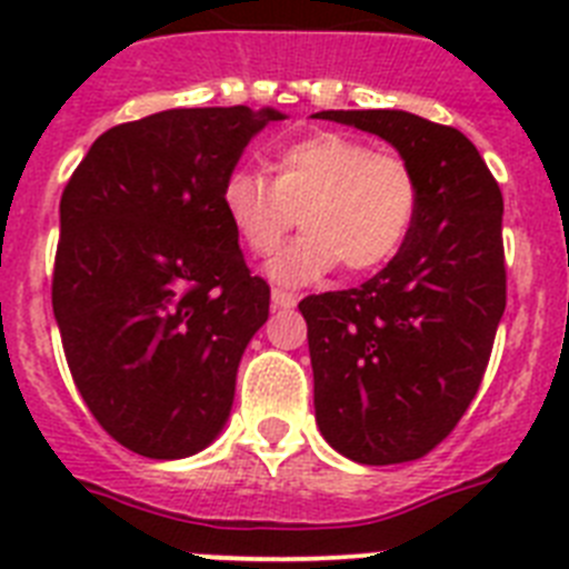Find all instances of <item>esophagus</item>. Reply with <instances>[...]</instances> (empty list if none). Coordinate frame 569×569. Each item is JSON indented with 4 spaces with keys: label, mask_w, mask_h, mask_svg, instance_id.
<instances>
[{
    "label": "esophagus",
    "mask_w": 569,
    "mask_h": 569,
    "mask_svg": "<svg viewBox=\"0 0 569 569\" xmlns=\"http://www.w3.org/2000/svg\"><path fill=\"white\" fill-rule=\"evenodd\" d=\"M270 299H273V308H293L296 301V293H290V290H281V288H273V293H270Z\"/></svg>",
    "instance_id": "esophagus-1"
}]
</instances>
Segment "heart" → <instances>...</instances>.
<instances>
[{"label":"heart","mask_w":569,"mask_h":569,"mask_svg":"<svg viewBox=\"0 0 569 569\" xmlns=\"http://www.w3.org/2000/svg\"><path fill=\"white\" fill-rule=\"evenodd\" d=\"M273 168V182L259 170H230L219 202L253 256L276 253L299 219L305 233L270 261L276 281L299 284L336 264L347 276L370 273L385 268L413 230L421 190L405 156L319 130L281 148Z\"/></svg>","instance_id":"1"}]
</instances>
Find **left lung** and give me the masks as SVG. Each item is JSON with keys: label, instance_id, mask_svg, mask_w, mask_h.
Here are the masks:
<instances>
[{"label": "left lung", "instance_id": "left-lung-1", "mask_svg": "<svg viewBox=\"0 0 569 569\" xmlns=\"http://www.w3.org/2000/svg\"><path fill=\"white\" fill-rule=\"evenodd\" d=\"M393 144L419 176V216L365 284L308 296L321 436L359 465H401L453 433L479 393L507 305L499 182L476 144L407 110H321Z\"/></svg>", "mask_w": 569, "mask_h": 569}]
</instances>
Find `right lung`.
Here are the masks:
<instances>
[{"label":"right lung","instance_id":"right-lung-1","mask_svg":"<svg viewBox=\"0 0 569 569\" xmlns=\"http://www.w3.org/2000/svg\"><path fill=\"white\" fill-rule=\"evenodd\" d=\"M279 110L176 108L90 144L59 202L53 316L79 396L104 433L148 459L216 439L236 370L268 321L219 193Z\"/></svg>","mask_w":569,"mask_h":569}]
</instances>
